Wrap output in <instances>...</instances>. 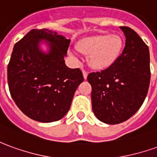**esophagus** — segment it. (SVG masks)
<instances>
[{"mask_svg":"<svg viewBox=\"0 0 157 157\" xmlns=\"http://www.w3.org/2000/svg\"><path fill=\"white\" fill-rule=\"evenodd\" d=\"M82 74H83V77H84V79H86V77H87V72H86L85 70H82Z\"/></svg>","mask_w":157,"mask_h":157,"instance_id":"obj_1","label":"esophagus"}]
</instances>
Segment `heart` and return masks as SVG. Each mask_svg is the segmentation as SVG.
Returning <instances> with one entry per match:
<instances>
[{"mask_svg": "<svg viewBox=\"0 0 157 157\" xmlns=\"http://www.w3.org/2000/svg\"><path fill=\"white\" fill-rule=\"evenodd\" d=\"M123 48V40L120 36L101 34L83 38L75 46L77 52L88 56V64L95 70H104L116 62ZM75 59L73 52H70Z\"/></svg>", "mask_w": 157, "mask_h": 157, "instance_id": "obj_1", "label": "heart"}]
</instances>
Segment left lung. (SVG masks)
Segmentation results:
<instances>
[{"label": "left lung", "mask_w": 157, "mask_h": 157, "mask_svg": "<svg viewBox=\"0 0 157 157\" xmlns=\"http://www.w3.org/2000/svg\"><path fill=\"white\" fill-rule=\"evenodd\" d=\"M120 28L126 36L122 53L109 67L87 75L94 113L107 124L132 117L143 105L151 81L148 46L133 29Z\"/></svg>", "instance_id": "left-lung-1"}]
</instances>
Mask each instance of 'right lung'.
Returning <instances> with one entry per match:
<instances>
[{
    "mask_svg": "<svg viewBox=\"0 0 157 157\" xmlns=\"http://www.w3.org/2000/svg\"><path fill=\"white\" fill-rule=\"evenodd\" d=\"M41 39L51 42L48 55L39 50ZM70 42L57 32L42 29H31L14 45L7 66L8 87L17 107L32 120H60L84 80L80 69H70L64 63Z\"/></svg>",
    "mask_w": 157,
    "mask_h": 157,
    "instance_id": "add662e5",
    "label": "right lung"
}]
</instances>
